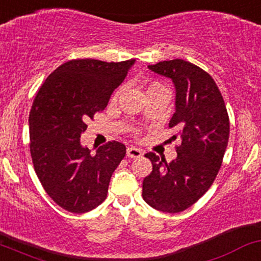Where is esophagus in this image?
I'll use <instances>...</instances> for the list:
<instances>
[{
    "instance_id": "obj_1",
    "label": "esophagus",
    "mask_w": 261,
    "mask_h": 261,
    "mask_svg": "<svg viewBox=\"0 0 261 261\" xmlns=\"http://www.w3.org/2000/svg\"><path fill=\"white\" fill-rule=\"evenodd\" d=\"M126 154L130 159H139V157L144 156V152L140 148L135 147V146H131V147H127V150H126Z\"/></svg>"
}]
</instances>
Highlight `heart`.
<instances>
[{
    "label": "heart",
    "mask_w": 261,
    "mask_h": 261,
    "mask_svg": "<svg viewBox=\"0 0 261 261\" xmlns=\"http://www.w3.org/2000/svg\"><path fill=\"white\" fill-rule=\"evenodd\" d=\"M152 85H159V84H152ZM152 85H151V87H152ZM116 95H117V94H116Z\"/></svg>",
    "instance_id": "obj_1"
}]
</instances>
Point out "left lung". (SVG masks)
Listing matches in <instances>:
<instances>
[{"label": "left lung", "mask_w": 261, "mask_h": 261, "mask_svg": "<svg viewBox=\"0 0 261 261\" xmlns=\"http://www.w3.org/2000/svg\"><path fill=\"white\" fill-rule=\"evenodd\" d=\"M148 69L174 83L176 113L168 126L177 128L182 142L170 163L165 156L145 154L152 171L142 182V197L154 210L179 213L210 190L218 174L229 140L228 111L216 82L202 68L173 59Z\"/></svg>", "instance_id": "left-lung-1"}]
</instances>
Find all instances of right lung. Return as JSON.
<instances>
[{
	"instance_id": "right-lung-1",
	"label": "right lung",
	"mask_w": 261,
	"mask_h": 261,
	"mask_svg": "<svg viewBox=\"0 0 261 261\" xmlns=\"http://www.w3.org/2000/svg\"><path fill=\"white\" fill-rule=\"evenodd\" d=\"M134 62L73 59L37 91L30 113L31 156L43 188L63 210L85 213L107 198L125 145L109 141L93 154L80 145V136L94 114L107 108Z\"/></svg>"
}]
</instances>
